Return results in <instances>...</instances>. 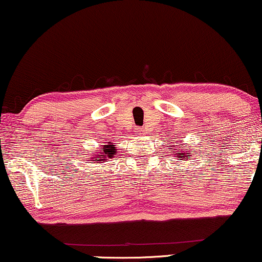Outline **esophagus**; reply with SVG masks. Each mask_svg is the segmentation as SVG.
<instances>
[{
  "mask_svg": "<svg viewBox=\"0 0 262 262\" xmlns=\"http://www.w3.org/2000/svg\"><path fill=\"white\" fill-rule=\"evenodd\" d=\"M137 132H139V134H142V132H143V131H142V130H139V128H138V131H137Z\"/></svg>",
  "mask_w": 262,
  "mask_h": 262,
  "instance_id": "esophagus-1",
  "label": "esophagus"
}]
</instances>
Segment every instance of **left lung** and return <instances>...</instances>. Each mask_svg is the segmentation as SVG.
Wrapping results in <instances>:
<instances>
[{
	"instance_id": "8db88e82",
	"label": "left lung",
	"mask_w": 262,
	"mask_h": 262,
	"mask_svg": "<svg viewBox=\"0 0 262 262\" xmlns=\"http://www.w3.org/2000/svg\"><path fill=\"white\" fill-rule=\"evenodd\" d=\"M175 143H177L178 145H168V148H170L171 150H175V151H171V152H174L173 156L177 160H181V162H182V161H187L188 160V156H191V155H188V154L194 152V151H192L191 149H189V150L185 149L184 143H182V142H175ZM174 147H178V149H174Z\"/></svg>"
}]
</instances>
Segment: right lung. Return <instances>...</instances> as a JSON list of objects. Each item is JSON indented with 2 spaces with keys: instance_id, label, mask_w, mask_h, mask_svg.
<instances>
[{
  "instance_id": "obj_1",
  "label": "right lung",
  "mask_w": 262,
  "mask_h": 262,
  "mask_svg": "<svg viewBox=\"0 0 262 262\" xmlns=\"http://www.w3.org/2000/svg\"><path fill=\"white\" fill-rule=\"evenodd\" d=\"M117 150L118 149H116V145H113V143L106 142L103 145H100L99 151H95V155L91 157V161H93L92 163H100L101 161L107 162V160L112 159L113 155H116Z\"/></svg>"
}]
</instances>
